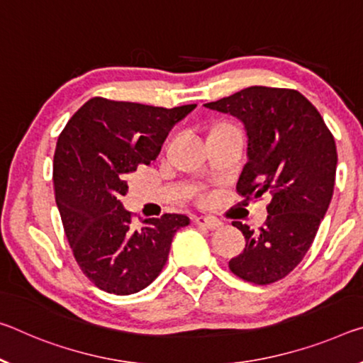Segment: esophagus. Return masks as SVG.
Here are the masks:
<instances>
[{"mask_svg": "<svg viewBox=\"0 0 363 363\" xmlns=\"http://www.w3.org/2000/svg\"><path fill=\"white\" fill-rule=\"evenodd\" d=\"M195 223H197L199 226L205 228V229H210V231H213V229H218L221 226V221L216 220V218H213V216H197V218H195Z\"/></svg>", "mask_w": 363, "mask_h": 363, "instance_id": "1", "label": "esophagus"}]
</instances>
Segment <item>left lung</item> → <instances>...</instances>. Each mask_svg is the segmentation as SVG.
Instances as JSON below:
<instances>
[{
    "label": "left lung",
    "instance_id": "1",
    "mask_svg": "<svg viewBox=\"0 0 363 363\" xmlns=\"http://www.w3.org/2000/svg\"><path fill=\"white\" fill-rule=\"evenodd\" d=\"M206 108L233 114L249 137L238 192L247 200L272 197L264 226L254 231L233 221L245 238L229 269L254 284L289 274L312 245L335 191V137L306 96L291 89L254 85Z\"/></svg>",
    "mask_w": 363,
    "mask_h": 363
}]
</instances>
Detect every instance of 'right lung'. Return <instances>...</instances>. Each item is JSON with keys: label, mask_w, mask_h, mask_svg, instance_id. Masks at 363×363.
Masks as SVG:
<instances>
[{"label": "right lung", "mask_w": 363, "mask_h": 363, "mask_svg": "<svg viewBox=\"0 0 363 363\" xmlns=\"http://www.w3.org/2000/svg\"><path fill=\"white\" fill-rule=\"evenodd\" d=\"M197 105L160 108L101 96L67 121L56 143L55 199L74 258L101 291L135 294L153 283L186 215L164 213L132 224L119 197L128 176L150 164L176 123Z\"/></svg>", "instance_id": "obj_1"}]
</instances>
